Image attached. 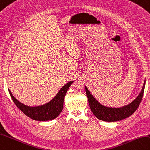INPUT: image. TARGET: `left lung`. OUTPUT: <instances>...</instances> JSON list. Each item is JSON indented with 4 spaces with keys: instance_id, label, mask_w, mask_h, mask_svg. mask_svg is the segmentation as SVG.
<instances>
[{
    "instance_id": "8db88e82",
    "label": "left lung",
    "mask_w": 150,
    "mask_h": 150,
    "mask_svg": "<svg viewBox=\"0 0 150 150\" xmlns=\"http://www.w3.org/2000/svg\"><path fill=\"white\" fill-rule=\"evenodd\" d=\"M145 83L146 81L144 82L143 87H142L141 93L134 101H132L131 103L127 105L117 108L106 107L102 105L94 98V96L85 86L90 109L93 114L98 119L104 121H108V122L122 120L128 117L137 110L141 102L144 91Z\"/></svg>"
}]
</instances>
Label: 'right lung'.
Segmentation results:
<instances>
[{
	"instance_id": "obj_1",
	"label": "right lung",
	"mask_w": 150,
	"mask_h": 150,
	"mask_svg": "<svg viewBox=\"0 0 150 150\" xmlns=\"http://www.w3.org/2000/svg\"><path fill=\"white\" fill-rule=\"evenodd\" d=\"M73 82L74 81H70L65 84L49 102L36 107L24 105L14 97L9 89V92L15 105L27 116L36 121H49L56 118L61 112L63 109V102L66 93Z\"/></svg>"
}]
</instances>
